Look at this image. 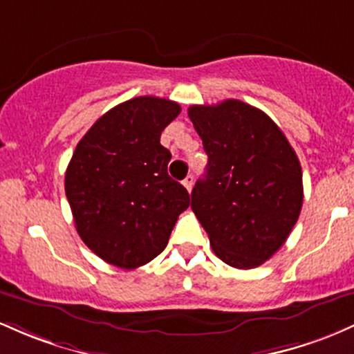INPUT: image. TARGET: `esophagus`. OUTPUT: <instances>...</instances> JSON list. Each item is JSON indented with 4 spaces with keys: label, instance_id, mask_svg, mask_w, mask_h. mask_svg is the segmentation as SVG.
<instances>
[{
    "label": "esophagus",
    "instance_id": "esophagus-1",
    "mask_svg": "<svg viewBox=\"0 0 354 354\" xmlns=\"http://www.w3.org/2000/svg\"><path fill=\"white\" fill-rule=\"evenodd\" d=\"M182 184H184L185 189H187L189 192H190V190H192V187H194V176H187V177H185Z\"/></svg>",
    "mask_w": 354,
    "mask_h": 354
}]
</instances>
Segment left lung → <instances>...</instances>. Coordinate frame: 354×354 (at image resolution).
<instances>
[{
  "label": "left lung",
  "mask_w": 354,
  "mask_h": 354,
  "mask_svg": "<svg viewBox=\"0 0 354 354\" xmlns=\"http://www.w3.org/2000/svg\"><path fill=\"white\" fill-rule=\"evenodd\" d=\"M189 118L207 153L192 207L225 264L252 269L281 245L303 207V172L286 135L241 100L192 105Z\"/></svg>",
  "instance_id": "obj_1"
}]
</instances>
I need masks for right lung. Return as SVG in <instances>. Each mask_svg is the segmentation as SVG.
<instances>
[{
	"label": "right lung",
	"mask_w": 354,
	"mask_h": 354,
	"mask_svg": "<svg viewBox=\"0 0 354 354\" xmlns=\"http://www.w3.org/2000/svg\"><path fill=\"white\" fill-rule=\"evenodd\" d=\"M180 105L135 97L102 115L83 135L65 174L77 232L105 263L135 269L165 249L189 207L185 187L167 174L160 135Z\"/></svg>",
	"instance_id": "obj_1"
}]
</instances>
